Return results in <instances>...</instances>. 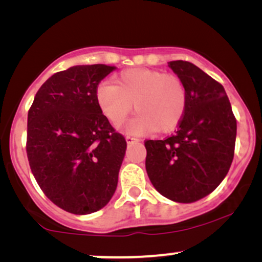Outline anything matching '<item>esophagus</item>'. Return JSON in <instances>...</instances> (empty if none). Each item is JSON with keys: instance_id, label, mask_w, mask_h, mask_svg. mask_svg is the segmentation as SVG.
<instances>
[{"instance_id": "34e87169", "label": "esophagus", "mask_w": 262, "mask_h": 262, "mask_svg": "<svg viewBox=\"0 0 262 262\" xmlns=\"http://www.w3.org/2000/svg\"><path fill=\"white\" fill-rule=\"evenodd\" d=\"M126 141H127V143H134V142H138L139 139H138V138H136V137H134V136L127 135V136H126Z\"/></svg>"}]
</instances>
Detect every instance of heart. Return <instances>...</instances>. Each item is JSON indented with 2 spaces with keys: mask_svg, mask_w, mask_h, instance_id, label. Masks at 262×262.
I'll list each match as a JSON object with an SVG mask.
<instances>
[{
  "mask_svg": "<svg viewBox=\"0 0 262 262\" xmlns=\"http://www.w3.org/2000/svg\"><path fill=\"white\" fill-rule=\"evenodd\" d=\"M96 101L103 116L114 126L124 124L135 103L138 113L128 124V131L169 132L184 119L187 89L177 75L132 68L120 73L116 84L110 82L100 84Z\"/></svg>",
  "mask_w": 262,
  "mask_h": 262,
  "instance_id": "b5f03b06",
  "label": "heart"
}]
</instances>
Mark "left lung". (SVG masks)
Segmentation results:
<instances>
[{
  "instance_id": "1",
  "label": "left lung",
  "mask_w": 262,
  "mask_h": 262,
  "mask_svg": "<svg viewBox=\"0 0 262 262\" xmlns=\"http://www.w3.org/2000/svg\"><path fill=\"white\" fill-rule=\"evenodd\" d=\"M168 67L187 89V110L174 135L145 141V168L157 191L178 203L210 194L228 174L235 154L236 118L220 82L194 64Z\"/></svg>"
}]
</instances>
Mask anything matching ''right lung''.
Masks as SVG:
<instances>
[{
	"instance_id": "1",
	"label": "right lung",
	"mask_w": 262,
	"mask_h": 262,
	"mask_svg": "<svg viewBox=\"0 0 262 262\" xmlns=\"http://www.w3.org/2000/svg\"><path fill=\"white\" fill-rule=\"evenodd\" d=\"M116 69L76 66L39 88L27 117L26 152L32 174L51 202L88 214L114 194L126 141L96 101L99 83Z\"/></svg>"
}]
</instances>
